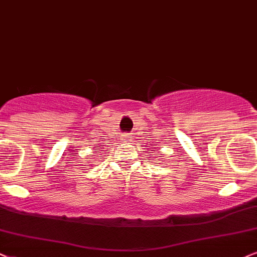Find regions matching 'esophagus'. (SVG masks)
<instances>
[{"mask_svg":"<svg viewBox=\"0 0 257 257\" xmlns=\"http://www.w3.org/2000/svg\"><path fill=\"white\" fill-rule=\"evenodd\" d=\"M123 141H125V142H129V141H132V140H131V136H128V135H124V136H123Z\"/></svg>","mask_w":257,"mask_h":257,"instance_id":"1","label":"esophagus"}]
</instances>
